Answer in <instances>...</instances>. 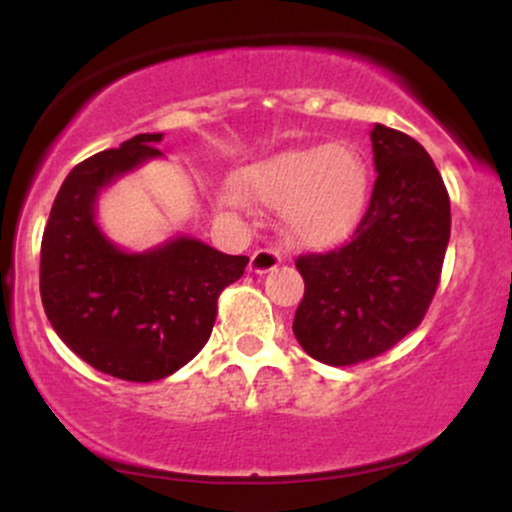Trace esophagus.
<instances>
[{"mask_svg": "<svg viewBox=\"0 0 512 512\" xmlns=\"http://www.w3.org/2000/svg\"><path fill=\"white\" fill-rule=\"evenodd\" d=\"M281 264V255L272 248H257L252 252V260H250V269L257 274H267L272 272Z\"/></svg>", "mask_w": 512, "mask_h": 512, "instance_id": "esophagus-1", "label": "esophagus"}]
</instances>
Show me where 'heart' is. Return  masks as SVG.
<instances>
[{
  "instance_id": "b5f03b06",
  "label": "heart",
  "mask_w": 512,
  "mask_h": 512,
  "mask_svg": "<svg viewBox=\"0 0 512 512\" xmlns=\"http://www.w3.org/2000/svg\"><path fill=\"white\" fill-rule=\"evenodd\" d=\"M240 185L267 207L284 209L298 243L322 248L356 228L368 195V168L351 144L305 146L248 168ZM228 204L243 209L248 199L228 192Z\"/></svg>"
}]
</instances>
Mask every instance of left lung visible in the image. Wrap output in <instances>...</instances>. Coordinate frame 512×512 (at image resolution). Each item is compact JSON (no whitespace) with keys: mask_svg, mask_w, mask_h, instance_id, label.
I'll use <instances>...</instances> for the list:
<instances>
[{"mask_svg":"<svg viewBox=\"0 0 512 512\" xmlns=\"http://www.w3.org/2000/svg\"><path fill=\"white\" fill-rule=\"evenodd\" d=\"M370 142L378 178L354 236L296 260L305 293L293 334L327 366L385 354L421 325L450 240V197L424 146L385 125Z\"/></svg>","mask_w":512,"mask_h":512,"instance_id":"obj_1","label":"left lung"}]
</instances>
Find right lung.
<instances>
[{"label": "right lung", "mask_w": 512, "mask_h": 512, "mask_svg": "<svg viewBox=\"0 0 512 512\" xmlns=\"http://www.w3.org/2000/svg\"><path fill=\"white\" fill-rule=\"evenodd\" d=\"M163 134H137L72 168L40 245V298L60 339L88 366L151 383L190 363L207 344L221 291L243 276L245 255L195 238L129 255L96 226V199L122 173L161 156Z\"/></svg>", "instance_id": "right-lung-1"}]
</instances>
